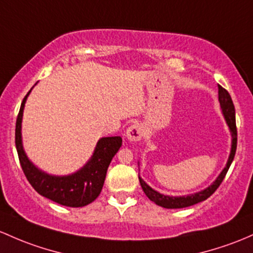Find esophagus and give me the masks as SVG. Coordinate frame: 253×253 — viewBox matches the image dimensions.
Instances as JSON below:
<instances>
[{
	"label": "esophagus",
	"mask_w": 253,
	"mask_h": 253,
	"mask_svg": "<svg viewBox=\"0 0 253 253\" xmlns=\"http://www.w3.org/2000/svg\"><path fill=\"white\" fill-rule=\"evenodd\" d=\"M143 136V127L138 123H134L126 130V137L130 141H140Z\"/></svg>",
	"instance_id": "34e87169"
}]
</instances>
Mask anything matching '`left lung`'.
I'll return each mask as SVG.
<instances>
[{
    "label": "left lung",
    "mask_w": 253,
    "mask_h": 253,
    "mask_svg": "<svg viewBox=\"0 0 253 253\" xmlns=\"http://www.w3.org/2000/svg\"><path fill=\"white\" fill-rule=\"evenodd\" d=\"M218 100L219 104H221L222 112L225 117V121H227L228 126H229L230 131H232V151H230L229 159H228L227 167L224 168L223 171L221 172V175L217 177V180L211 184L209 188L204 189V191L195 193V194L187 195V197H169V195L160 194L154 189H152L151 187L146 183L142 178L138 176V180H140V184L142 187L143 192L147 195L148 199L152 200L153 203H156L157 205L163 206L165 209H182V208H188V206L194 205V204H198L200 202H204V200L208 199L209 197L213 194L216 192V189L218 188L219 184L222 183L223 178L227 175L228 169H229L230 164H232L233 159H234L235 152H236V142H238V131H236V123H235V108L234 104H233V100L230 97L229 93L218 84Z\"/></svg>",
    "instance_id": "1"
}]
</instances>
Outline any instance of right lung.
I'll return each instance as SVG.
<instances>
[{"label": "right lung", "mask_w": 253, "mask_h": 253, "mask_svg": "<svg viewBox=\"0 0 253 253\" xmlns=\"http://www.w3.org/2000/svg\"><path fill=\"white\" fill-rule=\"evenodd\" d=\"M30 93V91H29ZM25 95L15 124V146L21 169L34 189L53 202L70 208H82L99 197L104 186L108 165L122 146L121 136L102 137L97 142L91 159L80 171L70 176H50L37 169L26 157L21 145V118L25 105Z\"/></svg>", "instance_id": "1"}]
</instances>
